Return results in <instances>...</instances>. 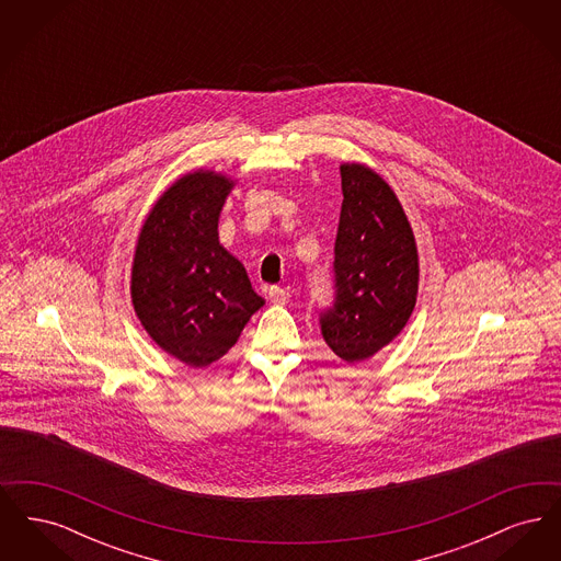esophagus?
<instances>
[{
	"instance_id": "obj_1",
	"label": "esophagus",
	"mask_w": 561,
	"mask_h": 561,
	"mask_svg": "<svg viewBox=\"0 0 561 561\" xmlns=\"http://www.w3.org/2000/svg\"><path fill=\"white\" fill-rule=\"evenodd\" d=\"M268 298L271 302L275 305H286L290 300V290L288 288H282V286H271L268 288Z\"/></svg>"
}]
</instances>
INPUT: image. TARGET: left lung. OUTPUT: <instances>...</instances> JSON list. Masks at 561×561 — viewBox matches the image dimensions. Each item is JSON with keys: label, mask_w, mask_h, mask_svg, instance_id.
Returning <instances> with one entry per match:
<instances>
[{"label": "left lung", "mask_w": 561, "mask_h": 561, "mask_svg": "<svg viewBox=\"0 0 561 561\" xmlns=\"http://www.w3.org/2000/svg\"><path fill=\"white\" fill-rule=\"evenodd\" d=\"M343 206L334 243L336 305L321 334L341 359L366 362L410 320L419 296V250L391 185L366 163H341Z\"/></svg>", "instance_id": "left-lung-1"}]
</instances>
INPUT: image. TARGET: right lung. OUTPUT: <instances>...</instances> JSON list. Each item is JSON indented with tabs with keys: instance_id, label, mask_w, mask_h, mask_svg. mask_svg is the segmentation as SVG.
Wrapping results in <instances>:
<instances>
[{
	"instance_id": "obj_1",
	"label": "right lung",
	"mask_w": 561,
	"mask_h": 561,
	"mask_svg": "<svg viewBox=\"0 0 561 561\" xmlns=\"http://www.w3.org/2000/svg\"><path fill=\"white\" fill-rule=\"evenodd\" d=\"M236 185L204 168L183 174L156 199L134 248V313L161 351L191 368L218 362L265 305L218 241V218Z\"/></svg>"
}]
</instances>
